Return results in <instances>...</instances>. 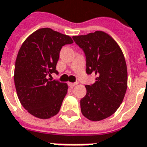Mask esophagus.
<instances>
[{"mask_svg": "<svg viewBox=\"0 0 147 147\" xmlns=\"http://www.w3.org/2000/svg\"><path fill=\"white\" fill-rule=\"evenodd\" d=\"M76 85H78V82H69V86L70 87H74V86H75Z\"/></svg>", "mask_w": 147, "mask_h": 147, "instance_id": "esophagus-1", "label": "esophagus"}]
</instances>
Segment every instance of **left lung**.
<instances>
[{"label": "left lung", "instance_id": "obj_1", "mask_svg": "<svg viewBox=\"0 0 147 147\" xmlns=\"http://www.w3.org/2000/svg\"><path fill=\"white\" fill-rule=\"evenodd\" d=\"M73 39L85 53L86 74L96 76L94 84L86 86V94L80 100L82 113L93 121L106 119L118 109L126 92L124 54L114 39L101 30Z\"/></svg>", "mask_w": 147, "mask_h": 147}]
</instances>
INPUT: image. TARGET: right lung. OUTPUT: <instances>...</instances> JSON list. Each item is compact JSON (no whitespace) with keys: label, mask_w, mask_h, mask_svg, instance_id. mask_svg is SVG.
Instances as JSON below:
<instances>
[{"label":"right lung","mask_w":147,"mask_h":147,"mask_svg":"<svg viewBox=\"0 0 147 147\" xmlns=\"http://www.w3.org/2000/svg\"><path fill=\"white\" fill-rule=\"evenodd\" d=\"M73 43L69 35L41 28L22 44L15 61L14 84L21 104L34 117L48 119L59 113L68 85L48 76L57 73L62 47Z\"/></svg>","instance_id":"1"}]
</instances>
